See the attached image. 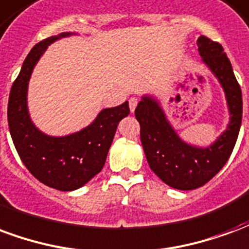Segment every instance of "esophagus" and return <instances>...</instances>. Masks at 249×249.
Wrapping results in <instances>:
<instances>
[{
    "label": "esophagus",
    "instance_id": "obj_1",
    "mask_svg": "<svg viewBox=\"0 0 249 249\" xmlns=\"http://www.w3.org/2000/svg\"><path fill=\"white\" fill-rule=\"evenodd\" d=\"M137 104H139V98H137V97H130L129 98L130 112H135V109H136V107H137Z\"/></svg>",
    "mask_w": 249,
    "mask_h": 249
}]
</instances>
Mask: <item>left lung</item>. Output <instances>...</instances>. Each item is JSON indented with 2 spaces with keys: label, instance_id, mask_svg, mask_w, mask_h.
I'll use <instances>...</instances> for the list:
<instances>
[{
  "label": "left lung",
  "instance_id": "obj_1",
  "mask_svg": "<svg viewBox=\"0 0 249 249\" xmlns=\"http://www.w3.org/2000/svg\"><path fill=\"white\" fill-rule=\"evenodd\" d=\"M197 46L227 97L231 120L223 135L207 148L189 145L178 137L155 98L144 96L135 110L149 167L164 183L181 191L203 187L224 167L235 148L243 116L240 85L223 46L205 36L198 37Z\"/></svg>",
  "mask_w": 249,
  "mask_h": 249
}]
</instances>
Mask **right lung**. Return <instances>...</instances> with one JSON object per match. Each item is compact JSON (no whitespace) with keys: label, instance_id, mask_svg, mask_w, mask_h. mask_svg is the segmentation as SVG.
Wrapping results in <instances>:
<instances>
[{"label":"right lung","instance_id":"obj_1","mask_svg":"<svg viewBox=\"0 0 249 249\" xmlns=\"http://www.w3.org/2000/svg\"><path fill=\"white\" fill-rule=\"evenodd\" d=\"M71 33H61L33 46L10 89L8 123L18 156L33 176L58 191H74L101 172L117 125L129 114L128 101L103 109L92 124L64 137L42 133L30 120L26 104L28 84L35 65L48 45Z\"/></svg>","mask_w":249,"mask_h":249}]
</instances>
